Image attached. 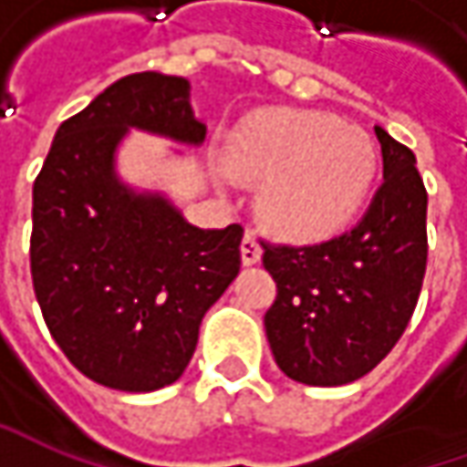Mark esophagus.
<instances>
[{
    "mask_svg": "<svg viewBox=\"0 0 467 467\" xmlns=\"http://www.w3.org/2000/svg\"><path fill=\"white\" fill-rule=\"evenodd\" d=\"M262 257V246L254 239V234L252 231H246L242 239V262L244 265H257Z\"/></svg>",
    "mask_w": 467,
    "mask_h": 467,
    "instance_id": "1",
    "label": "esophagus"
}]
</instances>
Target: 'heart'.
Instances as JSON below:
<instances>
[{
  "instance_id": "heart-1",
  "label": "heart",
  "mask_w": 467,
  "mask_h": 467,
  "mask_svg": "<svg viewBox=\"0 0 467 467\" xmlns=\"http://www.w3.org/2000/svg\"><path fill=\"white\" fill-rule=\"evenodd\" d=\"M225 158L234 173L260 182L262 221L294 242L325 239L348 225L377 176L371 137L314 111L273 109L249 117L228 137Z\"/></svg>"
}]
</instances>
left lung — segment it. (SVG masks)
<instances>
[{"label": "left lung", "mask_w": 467, "mask_h": 467, "mask_svg": "<svg viewBox=\"0 0 467 467\" xmlns=\"http://www.w3.org/2000/svg\"><path fill=\"white\" fill-rule=\"evenodd\" d=\"M385 182L364 218L312 246L262 244L278 285L265 314L280 371L301 385L340 387L377 367L410 322L426 273V189L416 155L374 127Z\"/></svg>", "instance_id": "left-lung-1"}]
</instances>
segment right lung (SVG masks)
I'll list each match as a JSON object with an SVG mask.
<instances>
[{
	"mask_svg": "<svg viewBox=\"0 0 467 467\" xmlns=\"http://www.w3.org/2000/svg\"><path fill=\"white\" fill-rule=\"evenodd\" d=\"M130 130L202 145L189 80L137 72L57 130L33 184L30 275L46 327L93 382L153 392L176 382L205 312L242 265L239 223L197 228L161 192L117 173Z\"/></svg>",
	"mask_w": 467,
	"mask_h": 467,
	"instance_id": "1",
	"label": "right lung"
}]
</instances>
